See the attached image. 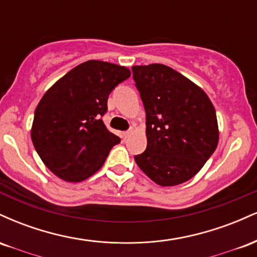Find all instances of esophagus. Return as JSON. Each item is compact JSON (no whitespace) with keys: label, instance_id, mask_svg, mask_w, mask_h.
Returning a JSON list of instances; mask_svg holds the SVG:
<instances>
[{"label":"esophagus","instance_id":"1","mask_svg":"<svg viewBox=\"0 0 257 257\" xmlns=\"http://www.w3.org/2000/svg\"><path fill=\"white\" fill-rule=\"evenodd\" d=\"M131 134H132V132H131V131H128V132H123V133H122V139H123V140H126V139H128L129 137H131Z\"/></svg>","mask_w":257,"mask_h":257}]
</instances>
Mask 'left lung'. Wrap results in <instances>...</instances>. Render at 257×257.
Segmentation results:
<instances>
[{
	"label": "left lung",
	"mask_w": 257,
	"mask_h": 257,
	"mask_svg": "<svg viewBox=\"0 0 257 257\" xmlns=\"http://www.w3.org/2000/svg\"><path fill=\"white\" fill-rule=\"evenodd\" d=\"M132 70L146 111L147 147L135 162L159 186L184 184L219 144L213 102L202 88L166 65Z\"/></svg>",
	"instance_id": "8db88e82"
}]
</instances>
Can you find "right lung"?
<instances>
[{
    "mask_svg": "<svg viewBox=\"0 0 257 257\" xmlns=\"http://www.w3.org/2000/svg\"><path fill=\"white\" fill-rule=\"evenodd\" d=\"M131 76L125 66L88 60L44 93L35 110L31 139L44 166L67 182L95 174L120 139L106 128L108 94Z\"/></svg>",
    "mask_w": 257,
    "mask_h": 257,
    "instance_id": "obj_1",
    "label": "right lung"
}]
</instances>
